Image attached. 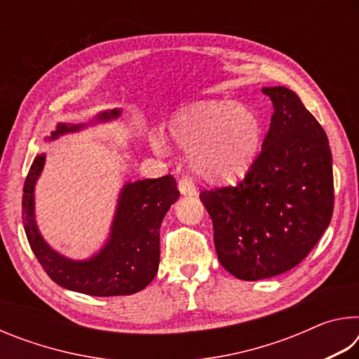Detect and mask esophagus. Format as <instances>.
<instances>
[{
	"label": "esophagus",
	"mask_w": 359,
	"mask_h": 359,
	"mask_svg": "<svg viewBox=\"0 0 359 359\" xmlns=\"http://www.w3.org/2000/svg\"><path fill=\"white\" fill-rule=\"evenodd\" d=\"M179 190L182 194H188V196L196 194V187H194V182L190 177H182L179 180Z\"/></svg>",
	"instance_id": "obj_1"
}]
</instances>
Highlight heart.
<instances>
[{
	"mask_svg": "<svg viewBox=\"0 0 359 359\" xmlns=\"http://www.w3.org/2000/svg\"><path fill=\"white\" fill-rule=\"evenodd\" d=\"M175 145L191 151V166L210 180L245 174L261 144V121L250 107L231 102H199L175 115L169 128ZM154 147L166 150L161 136Z\"/></svg>",
	"mask_w": 359,
	"mask_h": 359,
	"instance_id": "obj_1",
	"label": "heart"
}]
</instances>
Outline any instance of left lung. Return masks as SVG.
<instances>
[{"label":"left lung","instance_id":"1","mask_svg":"<svg viewBox=\"0 0 359 359\" xmlns=\"http://www.w3.org/2000/svg\"><path fill=\"white\" fill-rule=\"evenodd\" d=\"M274 104L263 149L236 185L203 190L220 264L241 280L293 269L330 226L332 156L325 130L294 92L263 88Z\"/></svg>","mask_w":359,"mask_h":359}]
</instances>
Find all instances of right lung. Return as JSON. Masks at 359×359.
Returning <instances> with one entry per match:
<instances>
[{
	"instance_id": "obj_1",
	"label": "right lung",
	"mask_w": 359,
	"mask_h": 359,
	"mask_svg": "<svg viewBox=\"0 0 359 359\" xmlns=\"http://www.w3.org/2000/svg\"><path fill=\"white\" fill-rule=\"evenodd\" d=\"M118 114L117 109L102 112L100 120L115 118ZM79 128L81 125L60 123L50 139ZM42 166L44 155L36 156L23 187L22 218L29 247L47 276L60 287L90 296H125L147 287L160 263L161 222L180 194L172 175L126 184L106 247L93 258L72 261L53 252L36 228L33 191Z\"/></svg>"
}]
</instances>
